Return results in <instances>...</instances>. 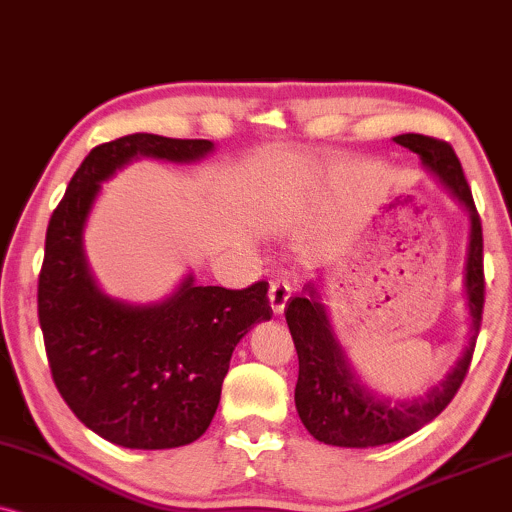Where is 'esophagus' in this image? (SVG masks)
<instances>
[{"label":"esophagus","mask_w":512,"mask_h":512,"mask_svg":"<svg viewBox=\"0 0 512 512\" xmlns=\"http://www.w3.org/2000/svg\"><path fill=\"white\" fill-rule=\"evenodd\" d=\"M289 294H292V287H289L287 282H282V280L270 282L268 299H270V308H273L275 315H280L282 311H285V306H287V301H289Z\"/></svg>","instance_id":"1"}]
</instances>
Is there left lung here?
Here are the masks:
<instances>
[{
    "instance_id": "8db88e82",
    "label": "left lung",
    "mask_w": 512,
    "mask_h": 512,
    "mask_svg": "<svg viewBox=\"0 0 512 512\" xmlns=\"http://www.w3.org/2000/svg\"><path fill=\"white\" fill-rule=\"evenodd\" d=\"M394 142L418 154L422 168L434 180H439V185H444L446 192L470 216V244L463 280L472 320L470 342L444 380L432 384L422 396L413 399L384 396L370 389L353 370L349 356L334 337L320 285L306 282L304 292L292 296L285 308L289 332L299 353V380L294 389L296 413L311 437L344 449H372V446L391 444L410 437L437 418L468 375L479 325H482V223L456 151L451 149V144L415 132L394 137Z\"/></svg>"
}]
</instances>
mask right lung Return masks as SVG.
<instances>
[{
    "label": "right lung",
    "instance_id": "add662e5",
    "mask_svg": "<svg viewBox=\"0 0 512 512\" xmlns=\"http://www.w3.org/2000/svg\"><path fill=\"white\" fill-rule=\"evenodd\" d=\"M208 140L135 135L94 147L49 218L37 315L54 384L82 425L123 449H175L208 430L239 339L270 320L268 282L204 287L189 273L156 304L109 296L85 256L106 182L137 159L197 163Z\"/></svg>",
    "mask_w": 512,
    "mask_h": 512
}]
</instances>
